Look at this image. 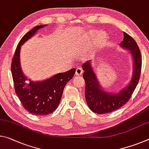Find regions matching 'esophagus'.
I'll return each mask as SVG.
<instances>
[{
  "mask_svg": "<svg viewBox=\"0 0 149 149\" xmlns=\"http://www.w3.org/2000/svg\"><path fill=\"white\" fill-rule=\"evenodd\" d=\"M83 72L84 71L81 68H77L76 69V71H75V75H76V76H79V75H81L83 74Z\"/></svg>",
  "mask_w": 149,
  "mask_h": 149,
  "instance_id": "esophagus-1",
  "label": "esophagus"
}]
</instances>
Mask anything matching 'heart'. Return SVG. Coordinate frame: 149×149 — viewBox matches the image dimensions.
Wrapping results in <instances>:
<instances>
[{"mask_svg":"<svg viewBox=\"0 0 149 149\" xmlns=\"http://www.w3.org/2000/svg\"><path fill=\"white\" fill-rule=\"evenodd\" d=\"M96 34V31H90L88 32V35H87V38H88V40H90L93 37L94 35ZM107 34L103 32H100L97 34L94 38L92 40V43L91 46V50L89 51V56L93 54L94 52L96 50H98L101 48H102L103 46H105L107 41Z\"/></svg>","mask_w":149,"mask_h":149,"instance_id":"b5f03b06","label":"heart"}]
</instances>
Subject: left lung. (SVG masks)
<instances>
[{
	"label": "left lung",
	"instance_id": "left-lung-1",
	"mask_svg": "<svg viewBox=\"0 0 149 149\" xmlns=\"http://www.w3.org/2000/svg\"><path fill=\"white\" fill-rule=\"evenodd\" d=\"M120 46L129 49L133 59L134 67L130 83L117 93H108L102 89L93 72L91 60L85 62L81 66L84 71L83 77L86 81L85 97L89 108L95 113L105 114L121 107L128 102L139 83L142 58L137 44L133 38L124 32L123 40Z\"/></svg>",
	"mask_w": 149,
	"mask_h": 149
}]
</instances>
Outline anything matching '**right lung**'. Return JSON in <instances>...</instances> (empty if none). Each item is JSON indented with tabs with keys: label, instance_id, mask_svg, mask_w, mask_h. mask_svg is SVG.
Masks as SVG:
<instances>
[{
	"label": "right lung",
	"instance_id": "right-lung-1",
	"mask_svg": "<svg viewBox=\"0 0 149 149\" xmlns=\"http://www.w3.org/2000/svg\"><path fill=\"white\" fill-rule=\"evenodd\" d=\"M46 25L36 26L26 33L16 47L12 61L11 72L16 95L22 106L28 112L35 115L50 114L58 107L64 87L72 79L75 68L60 73L42 81H33L24 75L20 65L21 46Z\"/></svg>",
	"mask_w": 149,
	"mask_h": 149
}]
</instances>
